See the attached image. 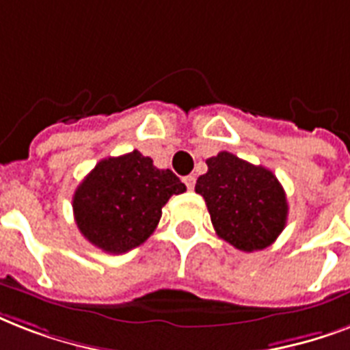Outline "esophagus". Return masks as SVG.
Listing matches in <instances>:
<instances>
[{
    "instance_id": "1",
    "label": "esophagus",
    "mask_w": 350,
    "mask_h": 350,
    "mask_svg": "<svg viewBox=\"0 0 350 350\" xmlns=\"http://www.w3.org/2000/svg\"><path fill=\"white\" fill-rule=\"evenodd\" d=\"M184 184H186V188H188V189H193V186H195L193 175H188V177H184Z\"/></svg>"
}]
</instances>
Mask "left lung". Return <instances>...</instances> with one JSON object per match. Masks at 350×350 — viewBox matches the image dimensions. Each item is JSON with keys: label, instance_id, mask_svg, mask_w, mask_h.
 <instances>
[{"label": "left lung", "instance_id": "1", "mask_svg": "<svg viewBox=\"0 0 350 350\" xmlns=\"http://www.w3.org/2000/svg\"><path fill=\"white\" fill-rule=\"evenodd\" d=\"M195 191L204 197L217 235L237 250H262L278 239L288 215L283 186L270 170L228 151L206 161Z\"/></svg>", "mask_w": 350, "mask_h": 350}]
</instances>
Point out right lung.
<instances>
[{
  "label": "right lung",
  "instance_id": "add662e5",
  "mask_svg": "<svg viewBox=\"0 0 350 350\" xmlns=\"http://www.w3.org/2000/svg\"><path fill=\"white\" fill-rule=\"evenodd\" d=\"M184 191L172 170H159L135 150L100 161L83 178L72 197L75 221L91 245L124 254L155 232L162 206Z\"/></svg>",
  "mask_w": 350,
  "mask_h": 350
}]
</instances>
